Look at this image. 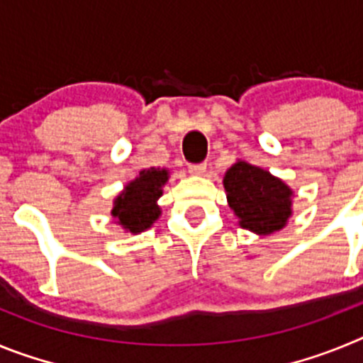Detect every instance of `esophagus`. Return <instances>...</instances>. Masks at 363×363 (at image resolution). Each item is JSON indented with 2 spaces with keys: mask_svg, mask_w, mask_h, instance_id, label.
Masks as SVG:
<instances>
[{
  "mask_svg": "<svg viewBox=\"0 0 363 363\" xmlns=\"http://www.w3.org/2000/svg\"><path fill=\"white\" fill-rule=\"evenodd\" d=\"M207 171V163H192V165H189V172L191 174H203V172Z\"/></svg>",
  "mask_w": 363,
  "mask_h": 363,
  "instance_id": "esophagus-1",
  "label": "esophagus"
}]
</instances>
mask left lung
Wrapping results in <instances>:
<instances>
[{
  "label": "left lung",
  "mask_w": 363,
  "mask_h": 363,
  "mask_svg": "<svg viewBox=\"0 0 363 363\" xmlns=\"http://www.w3.org/2000/svg\"><path fill=\"white\" fill-rule=\"evenodd\" d=\"M229 207L243 229L271 234L284 229L293 214V191L269 171L236 162L223 178Z\"/></svg>",
  "instance_id": "8db88e82"
}]
</instances>
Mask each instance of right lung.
<instances>
[{"label": "right lung", "mask_w": 363, "mask_h": 363, "mask_svg": "<svg viewBox=\"0 0 363 363\" xmlns=\"http://www.w3.org/2000/svg\"><path fill=\"white\" fill-rule=\"evenodd\" d=\"M169 179L167 169H143L136 179L125 185L118 194L112 207V218L125 230L138 234L152 227L162 211L158 207V198L162 196V187Z\"/></svg>", "instance_id": "1"}]
</instances>
